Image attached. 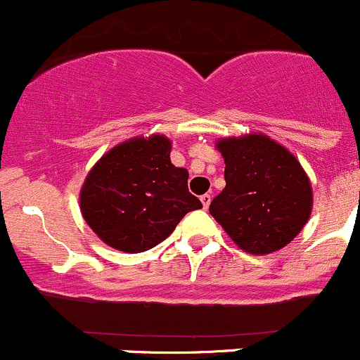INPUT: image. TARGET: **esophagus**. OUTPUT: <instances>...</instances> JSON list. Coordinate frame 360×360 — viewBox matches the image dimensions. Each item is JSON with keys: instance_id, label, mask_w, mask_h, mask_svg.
I'll list each match as a JSON object with an SVG mask.
<instances>
[{"instance_id": "1", "label": "esophagus", "mask_w": 360, "mask_h": 360, "mask_svg": "<svg viewBox=\"0 0 360 360\" xmlns=\"http://www.w3.org/2000/svg\"><path fill=\"white\" fill-rule=\"evenodd\" d=\"M201 202H202V207L207 210V206H210V202H211V195L210 194H202L201 195Z\"/></svg>"}]
</instances>
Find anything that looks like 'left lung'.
<instances>
[{"mask_svg":"<svg viewBox=\"0 0 360 360\" xmlns=\"http://www.w3.org/2000/svg\"><path fill=\"white\" fill-rule=\"evenodd\" d=\"M225 159V188L210 213L234 243L266 255L291 243L312 210V188L290 150L263 135L218 142Z\"/></svg>","mask_w":360,"mask_h":360,"instance_id":"left-lung-1","label":"left lung"}]
</instances>
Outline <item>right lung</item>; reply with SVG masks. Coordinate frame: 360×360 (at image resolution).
Masks as SVG:
<instances>
[{"mask_svg":"<svg viewBox=\"0 0 360 360\" xmlns=\"http://www.w3.org/2000/svg\"><path fill=\"white\" fill-rule=\"evenodd\" d=\"M165 136L135 139L109 150L81 188V213L109 246L142 253L165 240L188 211L202 207L188 192V173L169 161Z\"/></svg>","mask_w":360,"mask_h":360,"instance_id":"right-lung-1","label":"right lung"}]
</instances>
